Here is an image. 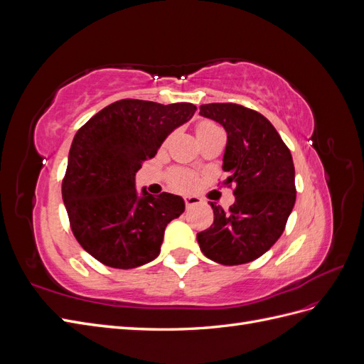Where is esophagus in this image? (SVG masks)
Wrapping results in <instances>:
<instances>
[{
	"label": "esophagus",
	"mask_w": 364,
	"mask_h": 364,
	"mask_svg": "<svg viewBox=\"0 0 364 364\" xmlns=\"http://www.w3.org/2000/svg\"><path fill=\"white\" fill-rule=\"evenodd\" d=\"M200 199L199 197H196V196H186L185 197V205H186V208H193V206H196V205H200Z\"/></svg>",
	"instance_id": "esophagus-1"
}]
</instances>
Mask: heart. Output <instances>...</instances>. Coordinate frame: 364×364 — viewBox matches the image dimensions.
Wrapping results in <instances>:
<instances>
[{
	"instance_id": "1",
	"label": "heart",
	"mask_w": 364,
	"mask_h": 364,
	"mask_svg": "<svg viewBox=\"0 0 364 364\" xmlns=\"http://www.w3.org/2000/svg\"><path fill=\"white\" fill-rule=\"evenodd\" d=\"M215 129H218V127L214 123H209V121H203V123L197 124V127H196V136L200 138V136L209 134V132H213ZM173 183L178 186V188L186 190V188H191V186L194 185V178H193L190 173L176 171L173 174Z\"/></svg>"
}]
</instances>
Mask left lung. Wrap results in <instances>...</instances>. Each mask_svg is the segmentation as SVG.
Masks as SVG:
<instances>
[{
	"instance_id": "left-lung-1",
	"label": "left lung",
	"mask_w": 364,
	"mask_h": 364,
	"mask_svg": "<svg viewBox=\"0 0 364 364\" xmlns=\"http://www.w3.org/2000/svg\"><path fill=\"white\" fill-rule=\"evenodd\" d=\"M200 115L223 126L228 142L223 185H237L226 213L211 203L214 223L197 234L203 255L238 266L264 255L282 235L296 202L294 165L277 129L257 111L234 103L200 106Z\"/></svg>"
}]
</instances>
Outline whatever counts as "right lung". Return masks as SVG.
Listing matches in <instances>:
<instances>
[{
    "label": "right lung",
    "instance_id": "1",
    "mask_svg": "<svg viewBox=\"0 0 364 364\" xmlns=\"http://www.w3.org/2000/svg\"><path fill=\"white\" fill-rule=\"evenodd\" d=\"M191 103L119 100L77 132L62 199L73 234L105 266L135 269L158 258L165 228L185 211L181 196L136 190V173L196 112Z\"/></svg>",
    "mask_w": 364,
    "mask_h": 364
}]
</instances>
